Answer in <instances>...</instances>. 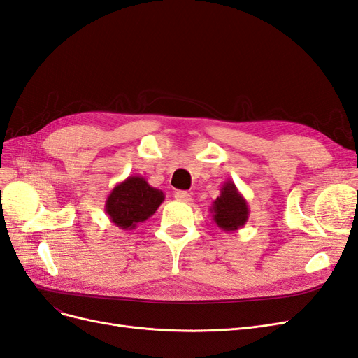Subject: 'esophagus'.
<instances>
[{"label":"esophagus","instance_id":"obj_1","mask_svg":"<svg viewBox=\"0 0 358 358\" xmlns=\"http://www.w3.org/2000/svg\"><path fill=\"white\" fill-rule=\"evenodd\" d=\"M173 197H175L179 201H183V203H189L192 200L191 194L187 192V191H175V192H173Z\"/></svg>","mask_w":358,"mask_h":358}]
</instances>
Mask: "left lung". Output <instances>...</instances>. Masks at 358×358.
<instances>
[{"label": "left lung", "mask_w": 358, "mask_h": 358, "mask_svg": "<svg viewBox=\"0 0 358 358\" xmlns=\"http://www.w3.org/2000/svg\"><path fill=\"white\" fill-rule=\"evenodd\" d=\"M209 210L215 224L225 233L242 229L249 218L248 201L230 179L224 182L220 197H216Z\"/></svg>", "instance_id": "1"}]
</instances>
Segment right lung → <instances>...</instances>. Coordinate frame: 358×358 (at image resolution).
Instances as JSON below:
<instances>
[{
	"label": "right lung",
	"mask_w": 358,
	"mask_h": 358,
	"mask_svg": "<svg viewBox=\"0 0 358 358\" xmlns=\"http://www.w3.org/2000/svg\"><path fill=\"white\" fill-rule=\"evenodd\" d=\"M164 201V192L150 187L143 176H128L107 196L104 210L121 230H133L152 216Z\"/></svg>",
	"instance_id": "1"
}]
</instances>
